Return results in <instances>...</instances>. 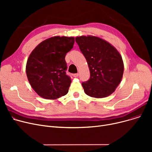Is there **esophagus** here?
Returning a JSON list of instances; mask_svg holds the SVG:
<instances>
[{
	"mask_svg": "<svg viewBox=\"0 0 152 152\" xmlns=\"http://www.w3.org/2000/svg\"><path fill=\"white\" fill-rule=\"evenodd\" d=\"M78 76H79V73H75V74H73V77H77Z\"/></svg>",
	"mask_w": 152,
	"mask_h": 152,
	"instance_id": "34e87169",
	"label": "esophagus"
}]
</instances>
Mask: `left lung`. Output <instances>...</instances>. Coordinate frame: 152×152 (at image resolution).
I'll use <instances>...</instances> for the list:
<instances>
[{
  "label": "left lung",
  "instance_id": "8db88e82",
  "mask_svg": "<svg viewBox=\"0 0 152 152\" xmlns=\"http://www.w3.org/2000/svg\"><path fill=\"white\" fill-rule=\"evenodd\" d=\"M90 70V78L82 83L89 96L103 98L112 94L120 83L124 72L121 55L115 48L99 37L80 36L75 38Z\"/></svg>",
  "mask_w": 152,
  "mask_h": 152
}]
</instances>
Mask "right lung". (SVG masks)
<instances>
[{"label":"right lung","mask_w":152,"mask_h":152,"mask_svg":"<svg viewBox=\"0 0 152 152\" xmlns=\"http://www.w3.org/2000/svg\"><path fill=\"white\" fill-rule=\"evenodd\" d=\"M74 43L73 37H52L40 43L30 54L26 75L39 96L53 100L68 93L71 80L66 73L65 58Z\"/></svg>","instance_id":"1"}]
</instances>
